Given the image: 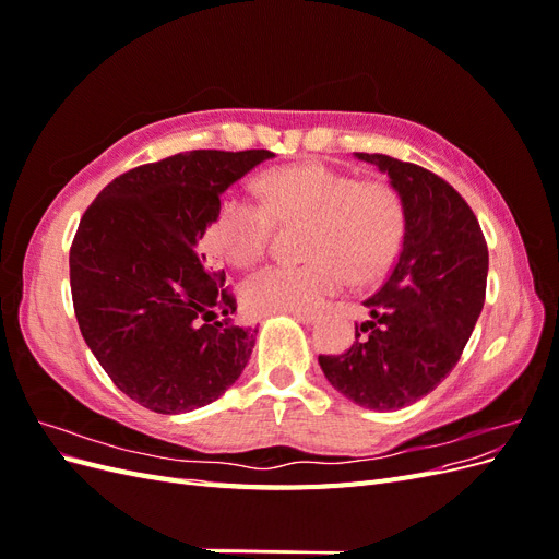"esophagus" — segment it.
Here are the masks:
<instances>
[{
  "instance_id": "1",
  "label": "esophagus",
  "mask_w": 559,
  "mask_h": 559,
  "mask_svg": "<svg viewBox=\"0 0 559 559\" xmlns=\"http://www.w3.org/2000/svg\"><path fill=\"white\" fill-rule=\"evenodd\" d=\"M294 319L302 321V324H310V321L317 319V310H306V312H289Z\"/></svg>"
}]
</instances>
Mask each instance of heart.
<instances>
[{
	"mask_svg": "<svg viewBox=\"0 0 559 559\" xmlns=\"http://www.w3.org/2000/svg\"><path fill=\"white\" fill-rule=\"evenodd\" d=\"M259 191L263 202L233 193L212 226L214 245L235 265L265 257L275 226L306 224V263H275L253 273L242 298L251 312H306L337 294L347 273L357 282L384 275L396 261L405 207L392 183L361 181L324 163L289 165L267 173Z\"/></svg>",
	"mask_w": 559,
	"mask_h": 559,
	"instance_id": "b5f03b06",
	"label": "heart"
}]
</instances>
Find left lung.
I'll list each match as a JSON object with an SVG mask.
<instances>
[{
	"mask_svg": "<svg viewBox=\"0 0 559 559\" xmlns=\"http://www.w3.org/2000/svg\"><path fill=\"white\" fill-rule=\"evenodd\" d=\"M389 177L405 207L399 259L364 306L370 319L343 354H319L337 392L370 411L427 396L460 361L480 317L487 242L466 200L438 175L382 154H357Z\"/></svg>",
	"mask_w": 559,
	"mask_h": 559,
	"instance_id": "8db88e82",
	"label": "left lung"
}]
</instances>
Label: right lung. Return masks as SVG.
Wrapping results in <instances>:
<instances>
[{"label":"right lung","instance_id":"1","mask_svg":"<svg viewBox=\"0 0 559 559\" xmlns=\"http://www.w3.org/2000/svg\"><path fill=\"white\" fill-rule=\"evenodd\" d=\"M273 151L198 148L107 183L81 216L70 284L83 341L126 396L160 415L202 408L242 376L259 329L235 326L226 273L200 242L222 193Z\"/></svg>","mask_w":559,"mask_h":559}]
</instances>
